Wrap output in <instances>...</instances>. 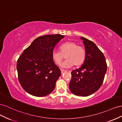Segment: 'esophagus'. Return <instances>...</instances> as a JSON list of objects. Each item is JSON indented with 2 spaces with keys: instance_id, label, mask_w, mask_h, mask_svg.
Masks as SVG:
<instances>
[{
  "instance_id": "34e87169",
  "label": "esophagus",
  "mask_w": 122,
  "mask_h": 122,
  "mask_svg": "<svg viewBox=\"0 0 122 122\" xmlns=\"http://www.w3.org/2000/svg\"><path fill=\"white\" fill-rule=\"evenodd\" d=\"M61 73L62 74H63V73H64L65 72H66V70H64V69H61Z\"/></svg>"
}]
</instances>
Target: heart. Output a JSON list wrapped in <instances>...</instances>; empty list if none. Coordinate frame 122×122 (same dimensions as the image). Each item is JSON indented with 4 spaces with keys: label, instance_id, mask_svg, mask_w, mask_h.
Instances as JSON below:
<instances>
[{
    "label": "heart",
    "instance_id": "b5f03b06",
    "mask_svg": "<svg viewBox=\"0 0 122 122\" xmlns=\"http://www.w3.org/2000/svg\"><path fill=\"white\" fill-rule=\"evenodd\" d=\"M64 56L67 60L62 64V67L70 68L74 65L76 67H79L86 60V52L83 47L78 46L75 42L69 41L61 44L60 51L53 50L51 55L52 60L56 65H61Z\"/></svg>",
    "mask_w": 122,
    "mask_h": 122
}]
</instances>
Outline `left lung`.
I'll use <instances>...</instances> for the list:
<instances>
[{
	"label": "left lung",
	"instance_id": "1",
	"mask_svg": "<svg viewBox=\"0 0 122 122\" xmlns=\"http://www.w3.org/2000/svg\"><path fill=\"white\" fill-rule=\"evenodd\" d=\"M86 60L80 68L71 72L69 89L73 94L86 97L98 91L102 86L107 71L105 58L102 51L91 41L83 37Z\"/></svg>",
	"mask_w": 122,
	"mask_h": 122
}]
</instances>
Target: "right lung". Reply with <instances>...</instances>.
I'll use <instances>...</instances> for the list:
<instances>
[{
  "mask_svg": "<svg viewBox=\"0 0 122 122\" xmlns=\"http://www.w3.org/2000/svg\"><path fill=\"white\" fill-rule=\"evenodd\" d=\"M64 36L60 34L39 36L21 54L17 63L18 77L27 93L43 97L54 90L61 71L51 55L55 45Z\"/></svg>",
  "mask_w": 122,
  "mask_h": 122,
  "instance_id": "obj_1",
  "label": "right lung"
}]
</instances>
